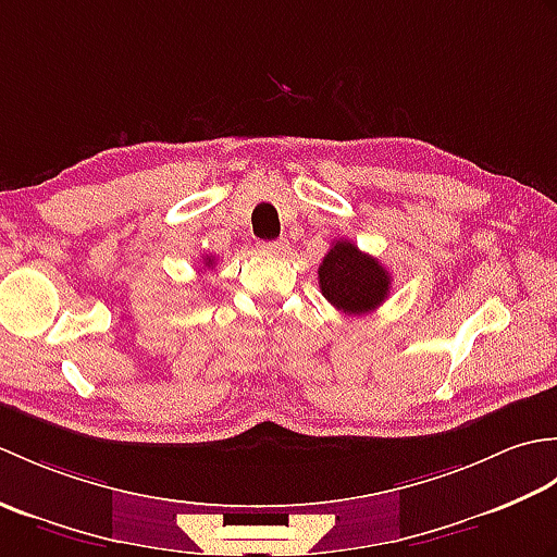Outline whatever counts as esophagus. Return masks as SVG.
I'll list each match as a JSON object with an SVG mask.
<instances>
[{"mask_svg": "<svg viewBox=\"0 0 557 557\" xmlns=\"http://www.w3.org/2000/svg\"><path fill=\"white\" fill-rule=\"evenodd\" d=\"M289 248L287 239H277V242H263L258 244V251L263 256H282Z\"/></svg>", "mask_w": 557, "mask_h": 557, "instance_id": "esophagus-1", "label": "esophagus"}]
</instances>
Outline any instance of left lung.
Segmentation results:
<instances>
[{
	"instance_id": "left-lung-1",
	"label": "left lung",
	"mask_w": 557,
	"mask_h": 557,
	"mask_svg": "<svg viewBox=\"0 0 557 557\" xmlns=\"http://www.w3.org/2000/svg\"><path fill=\"white\" fill-rule=\"evenodd\" d=\"M389 272L377 258L359 251L357 244L339 239L318 268V285L337 311L361 315L377 309L389 294Z\"/></svg>"
}]
</instances>
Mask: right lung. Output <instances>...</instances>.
Masks as SVG:
<instances>
[{
  "label": "right lung",
  "mask_w": 557,
  "mask_h": 557,
  "mask_svg": "<svg viewBox=\"0 0 557 557\" xmlns=\"http://www.w3.org/2000/svg\"><path fill=\"white\" fill-rule=\"evenodd\" d=\"M203 265H206V268L212 265V256H206V258H203Z\"/></svg>",
  "instance_id": "1"
}]
</instances>
